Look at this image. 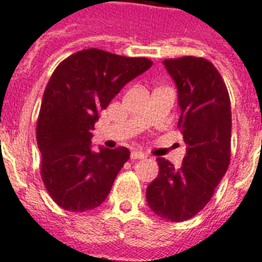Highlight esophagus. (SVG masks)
I'll return each instance as SVG.
<instances>
[{
    "label": "esophagus",
    "instance_id": "1",
    "mask_svg": "<svg viewBox=\"0 0 262 262\" xmlns=\"http://www.w3.org/2000/svg\"><path fill=\"white\" fill-rule=\"evenodd\" d=\"M145 158V155H144L143 152H140V151H133L130 154V159L136 160V159H144Z\"/></svg>",
    "mask_w": 262,
    "mask_h": 262
}]
</instances>
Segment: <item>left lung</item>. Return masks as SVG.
<instances>
[{
    "mask_svg": "<svg viewBox=\"0 0 262 262\" xmlns=\"http://www.w3.org/2000/svg\"><path fill=\"white\" fill-rule=\"evenodd\" d=\"M178 88V127L187 145L182 167L158 158L159 174L147 187V203L168 222L195 216L223 178L231 156V106L223 77L201 57L164 59Z\"/></svg>",
    "mask_w": 262,
    "mask_h": 262,
    "instance_id": "left-lung-1",
    "label": "left lung"
}]
</instances>
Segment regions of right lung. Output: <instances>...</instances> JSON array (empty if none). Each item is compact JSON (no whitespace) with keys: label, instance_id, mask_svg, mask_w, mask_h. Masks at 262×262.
Wrapping results in <instances>:
<instances>
[{"label":"right lung","instance_id":"add662e5","mask_svg":"<svg viewBox=\"0 0 262 262\" xmlns=\"http://www.w3.org/2000/svg\"><path fill=\"white\" fill-rule=\"evenodd\" d=\"M151 67L143 57L87 49L55 68L43 94L36 141L42 181L57 205L85 212L106 200L130 152L125 147L91 151L95 122L125 84Z\"/></svg>","mask_w":262,"mask_h":262}]
</instances>
